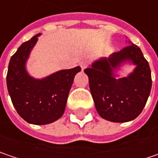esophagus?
Wrapping results in <instances>:
<instances>
[{
	"mask_svg": "<svg viewBox=\"0 0 158 158\" xmlns=\"http://www.w3.org/2000/svg\"><path fill=\"white\" fill-rule=\"evenodd\" d=\"M88 66V60H82L81 62H80V67H81V69L82 70H85L87 67Z\"/></svg>",
	"mask_w": 158,
	"mask_h": 158,
	"instance_id": "1",
	"label": "esophagus"
}]
</instances>
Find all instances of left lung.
Segmentation results:
<instances>
[{
    "instance_id": "8db88e82",
    "label": "left lung",
    "mask_w": 158,
    "mask_h": 158,
    "mask_svg": "<svg viewBox=\"0 0 158 158\" xmlns=\"http://www.w3.org/2000/svg\"><path fill=\"white\" fill-rule=\"evenodd\" d=\"M126 61L136 65L128 77L116 79L114 70ZM84 72L98 114L114 123L134 120L142 112L149 97L151 70L140 48L131 44L108 58L92 63Z\"/></svg>"
}]
</instances>
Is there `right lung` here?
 Instances as JSON below:
<instances>
[{"instance_id":"add662e5","label":"right lung","mask_w":158,"mask_h":158,"mask_svg":"<svg viewBox=\"0 0 158 158\" xmlns=\"http://www.w3.org/2000/svg\"><path fill=\"white\" fill-rule=\"evenodd\" d=\"M40 35L19 47L10 58L7 73V88L15 109L26 122L35 125L51 123L62 116L74 77L81 70L78 66L42 79L31 77L26 62Z\"/></svg>"}]
</instances>
